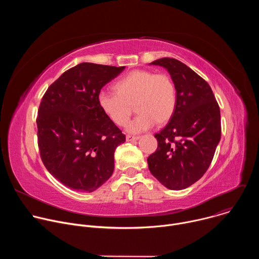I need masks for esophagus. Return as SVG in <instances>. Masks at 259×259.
<instances>
[{"label": "esophagus", "instance_id": "esophagus-1", "mask_svg": "<svg viewBox=\"0 0 259 259\" xmlns=\"http://www.w3.org/2000/svg\"><path fill=\"white\" fill-rule=\"evenodd\" d=\"M139 139V137L138 136H132V135H127L126 136V140L127 141H137Z\"/></svg>", "mask_w": 259, "mask_h": 259}]
</instances>
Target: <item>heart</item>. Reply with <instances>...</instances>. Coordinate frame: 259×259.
I'll list each match as a JSON object with an SVG mask.
<instances>
[{"mask_svg": "<svg viewBox=\"0 0 259 259\" xmlns=\"http://www.w3.org/2000/svg\"><path fill=\"white\" fill-rule=\"evenodd\" d=\"M116 91L101 90L97 100L105 116L118 126H124L135 105L138 115L127 125L130 133L151 129L165 123L176 107V88L167 73L135 69L115 83Z\"/></svg>", "mask_w": 259, "mask_h": 259, "instance_id": "b5f03b06", "label": "heart"}]
</instances>
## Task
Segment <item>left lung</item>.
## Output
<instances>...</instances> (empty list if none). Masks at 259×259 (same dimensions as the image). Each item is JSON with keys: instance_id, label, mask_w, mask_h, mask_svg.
Here are the masks:
<instances>
[{"instance_id": "obj_1", "label": "left lung", "mask_w": 259, "mask_h": 259, "mask_svg": "<svg viewBox=\"0 0 259 259\" xmlns=\"http://www.w3.org/2000/svg\"><path fill=\"white\" fill-rule=\"evenodd\" d=\"M150 64L163 66L176 88V107L166 127L155 134L157 151L147 158L151 173L169 190H183L209 168L220 140V109L209 84L174 58Z\"/></svg>"}]
</instances>
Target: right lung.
Listing matches in <instances>:
<instances>
[{
    "mask_svg": "<svg viewBox=\"0 0 259 259\" xmlns=\"http://www.w3.org/2000/svg\"><path fill=\"white\" fill-rule=\"evenodd\" d=\"M125 66L83 62L64 71L44 94L36 118L41 159L63 186L93 192L110 177L122 131L102 112L101 88Z\"/></svg>",
    "mask_w": 259,
    "mask_h": 259,
    "instance_id": "1",
    "label": "right lung"
}]
</instances>
